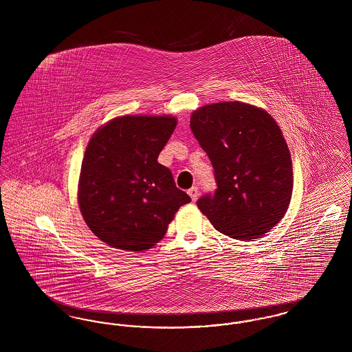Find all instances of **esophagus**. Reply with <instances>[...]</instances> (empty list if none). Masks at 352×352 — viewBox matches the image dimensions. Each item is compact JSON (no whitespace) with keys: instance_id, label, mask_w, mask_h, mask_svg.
I'll list each match as a JSON object with an SVG mask.
<instances>
[{"instance_id":"esophagus-1","label":"esophagus","mask_w":352,"mask_h":352,"mask_svg":"<svg viewBox=\"0 0 352 352\" xmlns=\"http://www.w3.org/2000/svg\"><path fill=\"white\" fill-rule=\"evenodd\" d=\"M187 192H188V195H190L191 201H195L198 199V195H199V190H198V187H191Z\"/></svg>"}]
</instances>
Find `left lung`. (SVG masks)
<instances>
[{
    "mask_svg": "<svg viewBox=\"0 0 352 352\" xmlns=\"http://www.w3.org/2000/svg\"><path fill=\"white\" fill-rule=\"evenodd\" d=\"M190 126L218 186L197 201L201 214L232 239H260L292 199V157L280 126L264 109L240 101L201 107Z\"/></svg>",
    "mask_w": 352,
    "mask_h": 352,
    "instance_id": "left-lung-1",
    "label": "left lung"
}]
</instances>
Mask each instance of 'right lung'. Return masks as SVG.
<instances>
[{
    "label": "right lung",
    "mask_w": 352,
    "mask_h": 352,
    "mask_svg": "<svg viewBox=\"0 0 352 352\" xmlns=\"http://www.w3.org/2000/svg\"><path fill=\"white\" fill-rule=\"evenodd\" d=\"M177 126L171 116H121L98 129L84 153L78 199L105 244L142 252L158 243L181 206L179 190L157 158Z\"/></svg>",
    "instance_id": "right-lung-1"
}]
</instances>
